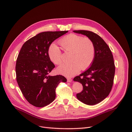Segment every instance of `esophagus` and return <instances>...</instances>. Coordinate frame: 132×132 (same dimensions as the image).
<instances>
[{"mask_svg":"<svg viewBox=\"0 0 132 132\" xmlns=\"http://www.w3.org/2000/svg\"><path fill=\"white\" fill-rule=\"evenodd\" d=\"M72 81V79L70 78H67V82H71Z\"/></svg>","mask_w":132,"mask_h":132,"instance_id":"34e87169","label":"esophagus"}]
</instances>
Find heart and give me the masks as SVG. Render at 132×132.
Wrapping results in <instances>:
<instances>
[{"mask_svg": "<svg viewBox=\"0 0 132 132\" xmlns=\"http://www.w3.org/2000/svg\"><path fill=\"white\" fill-rule=\"evenodd\" d=\"M65 52H70L69 63H63L56 69L58 73L71 77L82 70L88 68L93 63L95 54V47L93 41L87 37L71 34L59 41ZM50 60L55 64L62 62L61 51L55 43H52L48 51Z\"/></svg>", "mask_w": 132, "mask_h": 132, "instance_id": "b5f03b06", "label": "heart"}]
</instances>
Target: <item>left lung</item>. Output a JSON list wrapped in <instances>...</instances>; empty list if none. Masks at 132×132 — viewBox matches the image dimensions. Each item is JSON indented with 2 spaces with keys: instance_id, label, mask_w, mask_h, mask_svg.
Wrapping results in <instances>:
<instances>
[{
  "instance_id": "1",
  "label": "left lung",
  "mask_w": 132,
  "mask_h": 132,
  "mask_svg": "<svg viewBox=\"0 0 132 132\" xmlns=\"http://www.w3.org/2000/svg\"><path fill=\"white\" fill-rule=\"evenodd\" d=\"M73 31L89 38L95 45L93 63L73 81L81 83L83 87L77 94V98L85 104L95 105L104 100L111 91L115 70L113 56L106 42L97 34L87 30Z\"/></svg>"
}]
</instances>
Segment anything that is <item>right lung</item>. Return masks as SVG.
<instances>
[{
  "instance_id": "right-lung-1",
  "label": "right lung",
  "mask_w": 132,
  "mask_h": 132,
  "mask_svg": "<svg viewBox=\"0 0 132 132\" xmlns=\"http://www.w3.org/2000/svg\"><path fill=\"white\" fill-rule=\"evenodd\" d=\"M68 32H41L27 40L20 51L16 65L17 81L26 99L35 106L42 108L52 103L58 84L67 81L61 75H49L55 66L48 51L52 42Z\"/></svg>"
}]
</instances>
